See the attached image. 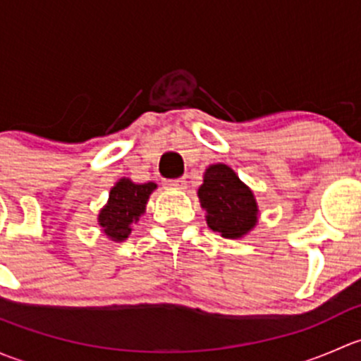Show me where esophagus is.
Listing matches in <instances>:
<instances>
[{"label": "esophagus", "mask_w": 361, "mask_h": 361, "mask_svg": "<svg viewBox=\"0 0 361 361\" xmlns=\"http://www.w3.org/2000/svg\"><path fill=\"white\" fill-rule=\"evenodd\" d=\"M167 185H169L171 188H176V190H183V188H187V181H185V178H176V180H171V181H167Z\"/></svg>", "instance_id": "1"}]
</instances>
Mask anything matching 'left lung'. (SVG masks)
<instances>
[{"label": "left lung", "mask_w": 361, "mask_h": 361, "mask_svg": "<svg viewBox=\"0 0 361 361\" xmlns=\"http://www.w3.org/2000/svg\"><path fill=\"white\" fill-rule=\"evenodd\" d=\"M197 194L206 209L207 227L221 238L239 239L257 225L258 206L253 192L225 164L207 167Z\"/></svg>", "instance_id": "obj_1"}]
</instances>
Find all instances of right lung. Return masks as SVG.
Returning <instances> with one entry per match:
<instances>
[{
  "label": "right lung",
  "mask_w": 361,
  "mask_h": 361,
  "mask_svg": "<svg viewBox=\"0 0 361 361\" xmlns=\"http://www.w3.org/2000/svg\"><path fill=\"white\" fill-rule=\"evenodd\" d=\"M157 185L134 183L129 178H122L110 190V199L106 206L99 211L97 221L103 232L111 241H126L133 232V227L147 209V202Z\"/></svg>",
  "instance_id": "right-lung-1"
}]
</instances>
